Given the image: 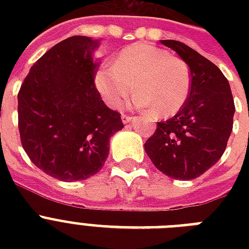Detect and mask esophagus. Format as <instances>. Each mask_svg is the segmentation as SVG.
Returning <instances> with one entry per match:
<instances>
[{"instance_id": "1", "label": "esophagus", "mask_w": 249, "mask_h": 249, "mask_svg": "<svg viewBox=\"0 0 249 249\" xmlns=\"http://www.w3.org/2000/svg\"><path fill=\"white\" fill-rule=\"evenodd\" d=\"M133 119H134V116H129L126 113H123V115H121V120H123V123H130V121H133Z\"/></svg>"}]
</instances>
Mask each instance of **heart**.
<instances>
[{"mask_svg": "<svg viewBox=\"0 0 249 249\" xmlns=\"http://www.w3.org/2000/svg\"><path fill=\"white\" fill-rule=\"evenodd\" d=\"M136 88L137 107H154L170 116L185 106L191 90V75L183 60L151 44H134L121 50L115 64L98 70L95 86L102 99L117 107Z\"/></svg>", "mask_w": 249, "mask_h": 249, "instance_id": "heart-1", "label": "heart"}]
</instances>
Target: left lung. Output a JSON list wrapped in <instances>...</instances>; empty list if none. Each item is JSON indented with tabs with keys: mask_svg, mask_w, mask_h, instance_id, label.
I'll use <instances>...</instances> for the list:
<instances>
[{
	"mask_svg": "<svg viewBox=\"0 0 249 249\" xmlns=\"http://www.w3.org/2000/svg\"><path fill=\"white\" fill-rule=\"evenodd\" d=\"M190 68L187 102L172 119L158 123L144 143L152 164L174 179H194L226 150L235 106L228 79L211 60L179 41L161 40Z\"/></svg>",
	"mask_w": 249,
	"mask_h": 249,
	"instance_id": "left-lung-1",
	"label": "left lung"
}]
</instances>
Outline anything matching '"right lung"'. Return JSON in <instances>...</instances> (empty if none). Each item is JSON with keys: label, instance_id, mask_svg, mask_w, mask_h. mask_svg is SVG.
I'll return each mask as SVG.
<instances>
[{"label": "right lung", "instance_id": "add662e5", "mask_svg": "<svg viewBox=\"0 0 249 249\" xmlns=\"http://www.w3.org/2000/svg\"><path fill=\"white\" fill-rule=\"evenodd\" d=\"M97 48L86 36L60 41L31 67L18 93L21 146L37 168L60 181L98 173L111 137L124 128L94 84Z\"/></svg>", "mask_w": 249, "mask_h": 249}]
</instances>
